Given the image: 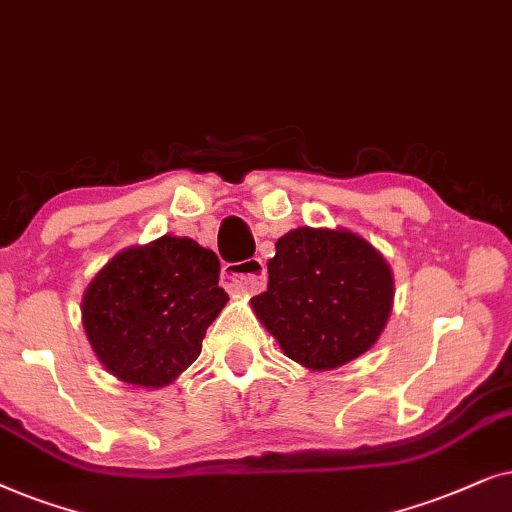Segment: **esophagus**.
I'll return each mask as SVG.
<instances>
[{"mask_svg": "<svg viewBox=\"0 0 512 512\" xmlns=\"http://www.w3.org/2000/svg\"><path fill=\"white\" fill-rule=\"evenodd\" d=\"M222 278L231 290L255 295V292H262L267 288V267H264L262 260L252 257V260L245 262L227 264L222 271Z\"/></svg>", "mask_w": 512, "mask_h": 512, "instance_id": "34e87169", "label": "esophagus"}]
</instances>
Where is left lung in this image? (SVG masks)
I'll return each mask as SVG.
<instances>
[{"instance_id": "left-lung-1", "label": "left lung", "mask_w": 512, "mask_h": 512, "mask_svg": "<svg viewBox=\"0 0 512 512\" xmlns=\"http://www.w3.org/2000/svg\"><path fill=\"white\" fill-rule=\"evenodd\" d=\"M269 285L252 311L283 353L309 370H335L372 349L393 309L384 255L346 229L299 227L276 241Z\"/></svg>"}]
</instances>
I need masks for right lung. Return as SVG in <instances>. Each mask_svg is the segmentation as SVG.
Wrapping results in <instances>:
<instances>
[{
	"label": "right lung",
	"mask_w": 512,
	"mask_h": 512,
	"mask_svg": "<svg viewBox=\"0 0 512 512\" xmlns=\"http://www.w3.org/2000/svg\"><path fill=\"white\" fill-rule=\"evenodd\" d=\"M220 260L187 236H161L112 257L88 283L81 323L109 374L161 388L199 358L229 295Z\"/></svg>",
	"instance_id": "obj_1"
}]
</instances>
